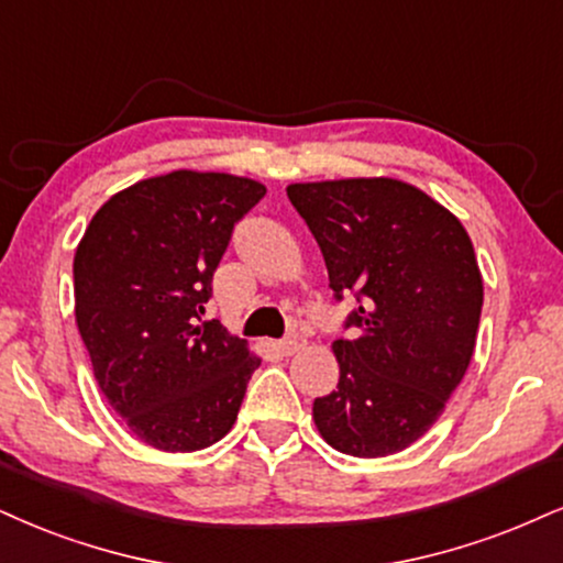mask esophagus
Wrapping results in <instances>:
<instances>
[{
    "instance_id": "34e87169",
    "label": "esophagus",
    "mask_w": 563,
    "mask_h": 563,
    "mask_svg": "<svg viewBox=\"0 0 563 563\" xmlns=\"http://www.w3.org/2000/svg\"><path fill=\"white\" fill-rule=\"evenodd\" d=\"M279 350L284 352V355H297V352L305 350V339L302 336H287L284 342H279Z\"/></svg>"
}]
</instances>
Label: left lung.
I'll return each mask as SVG.
<instances>
[{
  "label": "left lung",
  "instance_id": "8db88e82",
  "mask_svg": "<svg viewBox=\"0 0 563 563\" xmlns=\"http://www.w3.org/2000/svg\"><path fill=\"white\" fill-rule=\"evenodd\" d=\"M321 247L336 297L363 305L331 344L336 391L313 401L318 433L342 454L376 460L422 439L475 352L483 274L462 221L394 177L287 185Z\"/></svg>",
  "mask_w": 563,
  "mask_h": 563
}]
</instances>
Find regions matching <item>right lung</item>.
Returning <instances> with one entry per match:
<instances>
[{"label":"right lung","instance_id":"add662e5","mask_svg":"<svg viewBox=\"0 0 563 563\" xmlns=\"http://www.w3.org/2000/svg\"><path fill=\"white\" fill-rule=\"evenodd\" d=\"M266 185L177 169L124 187L93 213L73 263L75 321L96 384L135 439L198 451L238 420L261 357L200 321L211 279Z\"/></svg>","mask_w":563,"mask_h":563}]
</instances>
